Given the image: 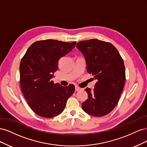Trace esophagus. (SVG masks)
<instances>
[{
  "label": "esophagus",
  "mask_w": 147,
  "mask_h": 147,
  "mask_svg": "<svg viewBox=\"0 0 147 147\" xmlns=\"http://www.w3.org/2000/svg\"><path fill=\"white\" fill-rule=\"evenodd\" d=\"M80 90H81V88H79L77 86H75V91H79Z\"/></svg>",
  "instance_id": "esophagus-1"
}]
</instances>
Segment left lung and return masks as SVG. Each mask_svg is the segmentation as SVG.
<instances>
[{"label":"left lung","instance_id":"left-lung-1","mask_svg":"<svg viewBox=\"0 0 147 147\" xmlns=\"http://www.w3.org/2000/svg\"><path fill=\"white\" fill-rule=\"evenodd\" d=\"M76 47L86 61L87 72L97 80L95 88H86L87 100L82 105L86 113L102 117L114 109L126 79L123 59L112 43L97 39L79 42Z\"/></svg>","mask_w":147,"mask_h":147}]
</instances>
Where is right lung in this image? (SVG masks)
I'll return each instance as SVG.
<instances>
[{"instance_id":"obj_1","label":"right lung","mask_w":147,"mask_h":147,"mask_svg":"<svg viewBox=\"0 0 147 147\" xmlns=\"http://www.w3.org/2000/svg\"><path fill=\"white\" fill-rule=\"evenodd\" d=\"M77 42L56 40L35 42L22 57L20 65L21 91L30 108L39 116L53 118L63 112L74 84L62 86L51 78L61 57L72 50Z\"/></svg>"}]
</instances>
